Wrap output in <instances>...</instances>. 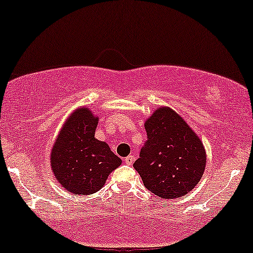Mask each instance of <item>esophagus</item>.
I'll return each mask as SVG.
<instances>
[{"label":"esophagus","mask_w":253,"mask_h":253,"mask_svg":"<svg viewBox=\"0 0 253 253\" xmlns=\"http://www.w3.org/2000/svg\"><path fill=\"white\" fill-rule=\"evenodd\" d=\"M134 161H135L134 156H128V157H126V158H125V164L132 165L133 163H134Z\"/></svg>","instance_id":"1"}]
</instances>
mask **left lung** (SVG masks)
Here are the masks:
<instances>
[{
	"instance_id": "1",
	"label": "left lung",
	"mask_w": 253,
	"mask_h": 253,
	"mask_svg": "<svg viewBox=\"0 0 253 253\" xmlns=\"http://www.w3.org/2000/svg\"><path fill=\"white\" fill-rule=\"evenodd\" d=\"M147 141L133 164L146 189L162 199L184 196L200 182L206 151L175 110L157 108L145 123Z\"/></svg>"
}]
</instances>
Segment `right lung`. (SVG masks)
Wrapping results in <instances>:
<instances>
[{"label": "right lung", "mask_w": 253, "mask_h": 253, "mask_svg": "<svg viewBox=\"0 0 253 253\" xmlns=\"http://www.w3.org/2000/svg\"><path fill=\"white\" fill-rule=\"evenodd\" d=\"M97 117L78 108L60 129L51 151V168L58 183L74 195H89L103 187L121 164L108 144L95 138Z\"/></svg>", "instance_id": "obj_1"}]
</instances>
